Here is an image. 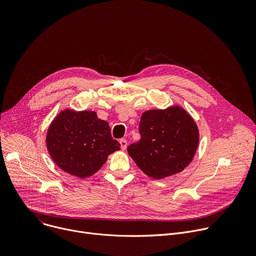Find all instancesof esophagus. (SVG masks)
Returning <instances> with one entry per match:
<instances>
[{
  "mask_svg": "<svg viewBox=\"0 0 256 256\" xmlns=\"http://www.w3.org/2000/svg\"><path fill=\"white\" fill-rule=\"evenodd\" d=\"M120 146H121V148L122 150H125L126 148H127V140L126 139H120Z\"/></svg>",
  "mask_w": 256,
  "mask_h": 256,
  "instance_id": "1",
  "label": "esophagus"
}]
</instances>
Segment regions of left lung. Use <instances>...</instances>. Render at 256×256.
<instances>
[{
	"label": "left lung",
	"mask_w": 256,
	"mask_h": 256,
	"mask_svg": "<svg viewBox=\"0 0 256 256\" xmlns=\"http://www.w3.org/2000/svg\"><path fill=\"white\" fill-rule=\"evenodd\" d=\"M139 132L141 139L128 146V154L141 171L156 180L182 172L200 144L196 122L178 104L144 112Z\"/></svg>",
	"instance_id": "obj_1"
}]
</instances>
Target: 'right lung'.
Instances as JSON below:
<instances>
[{
    "label": "right lung",
    "mask_w": 256,
    "mask_h": 256,
    "mask_svg": "<svg viewBox=\"0 0 256 256\" xmlns=\"http://www.w3.org/2000/svg\"><path fill=\"white\" fill-rule=\"evenodd\" d=\"M52 160L64 172L84 179L94 175L108 156L120 150L108 123L94 110H62L50 124L46 136Z\"/></svg>",
    "instance_id": "add662e5"
}]
</instances>
